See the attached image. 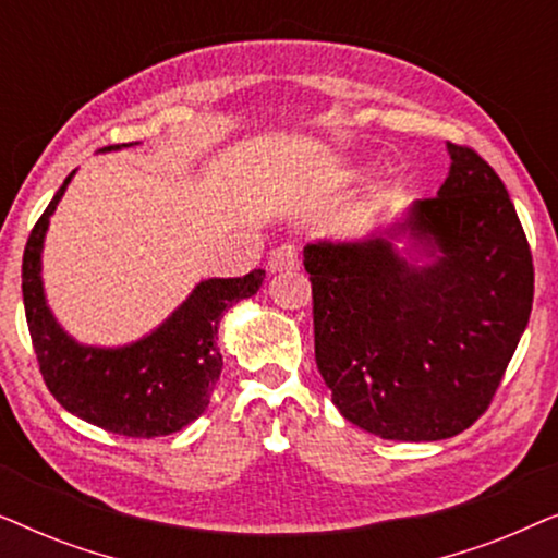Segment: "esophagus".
I'll use <instances>...</instances> for the list:
<instances>
[{
	"instance_id": "esophagus-1",
	"label": "esophagus",
	"mask_w": 558,
	"mask_h": 558,
	"mask_svg": "<svg viewBox=\"0 0 558 558\" xmlns=\"http://www.w3.org/2000/svg\"><path fill=\"white\" fill-rule=\"evenodd\" d=\"M300 269V251H296L292 243H284V246L274 248L269 256V271H296Z\"/></svg>"
}]
</instances>
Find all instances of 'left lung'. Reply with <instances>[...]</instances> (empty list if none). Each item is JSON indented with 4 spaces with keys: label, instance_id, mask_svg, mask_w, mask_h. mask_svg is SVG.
Instances as JSON below:
<instances>
[{
    "label": "left lung",
    "instance_id": "obj_1",
    "mask_svg": "<svg viewBox=\"0 0 558 558\" xmlns=\"http://www.w3.org/2000/svg\"><path fill=\"white\" fill-rule=\"evenodd\" d=\"M447 151L437 197L304 246L317 368L340 414L380 439L475 424L531 317V248L506 185L472 149Z\"/></svg>",
    "mask_w": 558,
    "mask_h": 558
}]
</instances>
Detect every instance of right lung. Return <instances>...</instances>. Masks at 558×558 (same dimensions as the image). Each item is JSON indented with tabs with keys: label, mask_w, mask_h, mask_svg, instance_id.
Wrapping results in <instances>:
<instances>
[{
	"label": "right lung",
	"mask_w": 558,
	"mask_h": 558,
	"mask_svg": "<svg viewBox=\"0 0 558 558\" xmlns=\"http://www.w3.org/2000/svg\"><path fill=\"white\" fill-rule=\"evenodd\" d=\"M140 142L106 147L117 151ZM75 170L52 197L29 233L22 256V300L43 378L60 407L83 422L124 437L151 439L180 432L208 409L223 368L218 325L223 312L258 292L266 277L197 281L193 292L155 330L124 345H86L52 315L43 284V248L50 218Z\"/></svg>",
	"instance_id": "add662e5"
}]
</instances>
